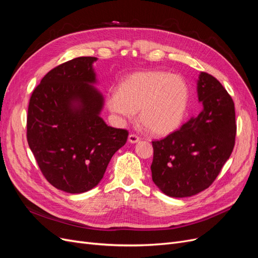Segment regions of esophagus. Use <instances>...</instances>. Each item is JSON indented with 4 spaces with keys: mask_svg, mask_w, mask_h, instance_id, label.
I'll return each mask as SVG.
<instances>
[{
    "mask_svg": "<svg viewBox=\"0 0 258 258\" xmlns=\"http://www.w3.org/2000/svg\"><path fill=\"white\" fill-rule=\"evenodd\" d=\"M140 140H141V138H140L138 135H135V134H131L128 137V141L130 143H138Z\"/></svg>",
    "mask_w": 258,
    "mask_h": 258,
    "instance_id": "1",
    "label": "esophagus"
}]
</instances>
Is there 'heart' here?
Instances as JSON below:
<instances>
[{
	"mask_svg": "<svg viewBox=\"0 0 258 258\" xmlns=\"http://www.w3.org/2000/svg\"><path fill=\"white\" fill-rule=\"evenodd\" d=\"M190 90L184 77L166 71L138 72L124 80L107 98L111 112L131 119L139 112L140 123L151 134L166 136L184 120Z\"/></svg>",
	"mask_w": 258,
	"mask_h": 258,
	"instance_id": "b5f03b06",
	"label": "heart"
}]
</instances>
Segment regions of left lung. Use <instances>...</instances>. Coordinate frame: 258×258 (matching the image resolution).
Returning a JSON list of instances; mask_svg holds the SVG:
<instances>
[{"instance_id":"obj_1","label":"left lung","mask_w":258,"mask_h":258,"mask_svg":"<svg viewBox=\"0 0 258 258\" xmlns=\"http://www.w3.org/2000/svg\"><path fill=\"white\" fill-rule=\"evenodd\" d=\"M196 117L166 138L153 141L152 177L170 197L194 196L207 189L220 174L235 146V103L214 76L201 72Z\"/></svg>"}]
</instances>
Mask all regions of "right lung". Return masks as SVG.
<instances>
[{"label":"right lung","mask_w":258,"mask_h":258,"mask_svg":"<svg viewBox=\"0 0 258 258\" xmlns=\"http://www.w3.org/2000/svg\"><path fill=\"white\" fill-rule=\"evenodd\" d=\"M96 57H79L46 74L30 98L27 140L45 178L70 194L88 191L102 179L128 131L101 118L103 97L96 83Z\"/></svg>","instance_id":"obj_1"}]
</instances>
